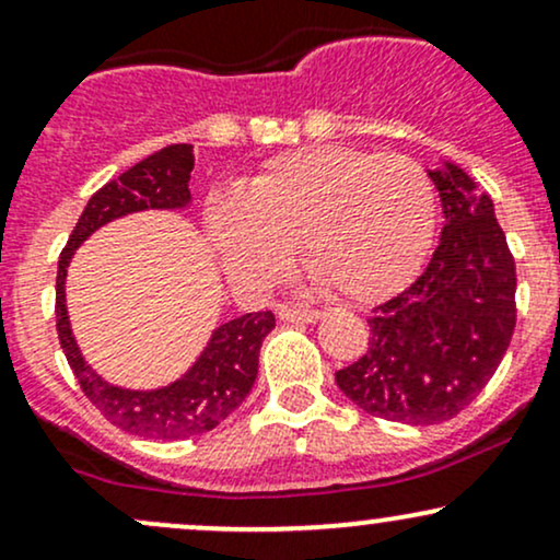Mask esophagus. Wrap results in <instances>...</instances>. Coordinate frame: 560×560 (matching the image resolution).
<instances>
[{
	"label": "esophagus",
	"mask_w": 560,
	"mask_h": 560,
	"mask_svg": "<svg viewBox=\"0 0 560 560\" xmlns=\"http://www.w3.org/2000/svg\"><path fill=\"white\" fill-rule=\"evenodd\" d=\"M324 316L320 311H311V307H279V318L287 320V324H316V320Z\"/></svg>",
	"instance_id": "obj_1"
}]
</instances>
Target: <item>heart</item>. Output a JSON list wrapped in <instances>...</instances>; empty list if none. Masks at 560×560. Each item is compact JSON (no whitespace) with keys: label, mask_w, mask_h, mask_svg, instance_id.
<instances>
[{"label":"heart","mask_w":560,"mask_h":560,"mask_svg":"<svg viewBox=\"0 0 560 560\" xmlns=\"http://www.w3.org/2000/svg\"><path fill=\"white\" fill-rule=\"evenodd\" d=\"M429 173L405 155L307 147L271 160L240 195L213 197L205 229L236 281L271 284L302 262L345 300H378L419 271L434 236Z\"/></svg>","instance_id":"heart-1"}]
</instances>
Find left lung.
Instances as JSON below:
<instances>
[{
	"mask_svg": "<svg viewBox=\"0 0 560 560\" xmlns=\"http://www.w3.org/2000/svg\"><path fill=\"white\" fill-rule=\"evenodd\" d=\"M445 229L432 260L371 311L369 347L337 371V387L376 419L442 423L485 389L516 326V266L494 218L458 165L429 171Z\"/></svg>",
	"mask_w": 560,
	"mask_h": 560,
	"instance_id": "8db88e82",
	"label": "left lung"
}]
</instances>
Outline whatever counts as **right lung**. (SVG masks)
I'll list each match as a JSON object with an SVG mask.
<instances>
[{
    "mask_svg": "<svg viewBox=\"0 0 560 560\" xmlns=\"http://www.w3.org/2000/svg\"><path fill=\"white\" fill-rule=\"evenodd\" d=\"M191 168H195L191 144H168L155 155L131 165L115 182L94 191L57 260L55 316L57 337L68 365L79 378L83 395L113 427L150 440H186V436L205 434L240 408L258 376L260 345L276 326L273 313H244L223 324L213 331V339L205 347L199 361L168 387L152 392L120 389L96 376L75 347L66 311V273L75 247L113 218L147 208H182L189 202Z\"/></svg>",
    "mask_w": 560,
    "mask_h": 560,
    "instance_id": "add662e5",
    "label": "right lung"
}]
</instances>
